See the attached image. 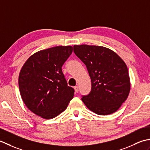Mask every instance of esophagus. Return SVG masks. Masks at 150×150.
<instances>
[{
	"mask_svg": "<svg viewBox=\"0 0 150 150\" xmlns=\"http://www.w3.org/2000/svg\"><path fill=\"white\" fill-rule=\"evenodd\" d=\"M74 91H75L76 93H78V86H75L74 87Z\"/></svg>",
	"mask_w": 150,
	"mask_h": 150,
	"instance_id": "34e87169",
	"label": "esophagus"
}]
</instances>
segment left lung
I'll return each mask as SVG.
<instances>
[{"mask_svg":"<svg viewBox=\"0 0 150 150\" xmlns=\"http://www.w3.org/2000/svg\"><path fill=\"white\" fill-rule=\"evenodd\" d=\"M74 52L87 67L91 91L82 96L87 108L99 115L116 112L129 95L130 79L126 63L115 52L94 45H74Z\"/></svg>","mask_w":150,"mask_h":150,"instance_id":"obj_1","label":"left lung"}]
</instances>
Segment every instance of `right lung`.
Listing matches in <instances>:
<instances>
[{
  "label": "right lung",
  "mask_w": 150,
  "mask_h": 150,
  "mask_svg": "<svg viewBox=\"0 0 150 150\" xmlns=\"http://www.w3.org/2000/svg\"><path fill=\"white\" fill-rule=\"evenodd\" d=\"M72 52L71 46H58L40 50L26 60L19 76V87L24 104L45 119L65 111L74 90L68 86L62 67Z\"/></svg>",
  "instance_id": "1"
}]
</instances>
